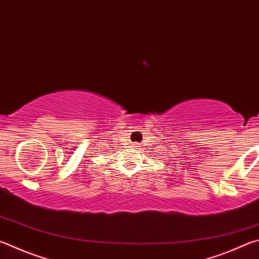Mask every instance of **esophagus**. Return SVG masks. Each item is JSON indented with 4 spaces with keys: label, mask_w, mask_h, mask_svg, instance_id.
<instances>
[{
    "label": "esophagus",
    "mask_w": 259,
    "mask_h": 259,
    "mask_svg": "<svg viewBox=\"0 0 259 259\" xmlns=\"http://www.w3.org/2000/svg\"><path fill=\"white\" fill-rule=\"evenodd\" d=\"M133 147H134V148H138V147H139V144H134Z\"/></svg>",
    "instance_id": "esophagus-1"
}]
</instances>
